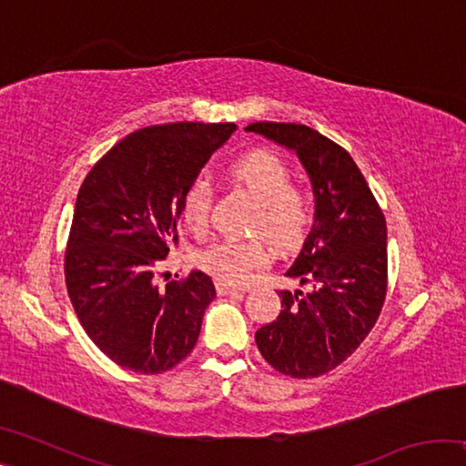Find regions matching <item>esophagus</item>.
I'll return each instance as SVG.
<instances>
[{
  "instance_id": "esophagus-1",
  "label": "esophagus",
  "mask_w": 466,
  "mask_h": 466,
  "mask_svg": "<svg viewBox=\"0 0 466 466\" xmlns=\"http://www.w3.org/2000/svg\"><path fill=\"white\" fill-rule=\"evenodd\" d=\"M216 289H218V294H219V296H228V294H238V291H244V289H240V288L230 286V283H226V281H218V283H216Z\"/></svg>"
}]
</instances>
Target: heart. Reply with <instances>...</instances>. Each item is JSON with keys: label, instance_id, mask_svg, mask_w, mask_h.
Segmentation results:
<instances>
[{"label": "heart", "instance_id": "b5f03b06", "mask_svg": "<svg viewBox=\"0 0 466 466\" xmlns=\"http://www.w3.org/2000/svg\"><path fill=\"white\" fill-rule=\"evenodd\" d=\"M230 177L258 201L250 232L269 238L279 250L296 248L314 224V197L309 188L291 183V170L279 156L255 149L230 164ZM185 224L197 236L208 234L211 218V188L203 180L188 185L180 203ZM271 261V248L263 238L219 240L199 255L209 275L230 286H242L255 271Z\"/></svg>", "mask_w": 466, "mask_h": 466}]
</instances>
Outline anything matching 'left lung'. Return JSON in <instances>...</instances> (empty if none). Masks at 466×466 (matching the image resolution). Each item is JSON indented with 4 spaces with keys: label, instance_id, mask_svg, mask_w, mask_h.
Returning a JSON list of instances; mask_svg holds the SVG:
<instances>
[{
    "label": "left lung",
    "instance_id": "8db88e82",
    "mask_svg": "<svg viewBox=\"0 0 466 466\" xmlns=\"http://www.w3.org/2000/svg\"><path fill=\"white\" fill-rule=\"evenodd\" d=\"M296 152L314 191V224L288 278L312 291L281 289V312L257 330L261 356L291 378L330 372L358 350L380 317L386 298V222L353 157L306 125L252 123Z\"/></svg>",
    "mask_w": 466,
    "mask_h": 466
}]
</instances>
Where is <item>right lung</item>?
<instances>
[{"mask_svg": "<svg viewBox=\"0 0 466 466\" xmlns=\"http://www.w3.org/2000/svg\"><path fill=\"white\" fill-rule=\"evenodd\" d=\"M234 131V123L188 121L139 129L94 164L77 193L67 294L98 350L131 372H167L199 339L214 281L191 271L157 288L156 267L178 242L188 185Z\"/></svg>", "mask_w": 466, "mask_h": 466, "instance_id": "add662e5", "label": "right lung"}]
</instances>
